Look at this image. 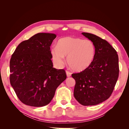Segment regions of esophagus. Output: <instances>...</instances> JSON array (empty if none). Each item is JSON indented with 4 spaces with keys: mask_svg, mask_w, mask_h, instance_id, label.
<instances>
[{
    "mask_svg": "<svg viewBox=\"0 0 129 129\" xmlns=\"http://www.w3.org/2000/svg\"><path fill=\"white\" fill-rule=\"evenodd\" d=\"M66 75H67V77H70V76H71V75H72V73L70 72H69V71H66Z\"/></svg>",
    "mask_w": 129,
    "mask_h": 129,
    "instance_id": "34e87169",
    "label": "esophagus"
}]
</instances>
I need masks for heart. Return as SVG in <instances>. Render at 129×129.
Listing matches in <instances>:
<instances>
[{"label":"heart","mask_w":129,"mask_h":129,"mask_svg":"<svg viewBox=\"0 0 129 129\" xmlns=\"http://www.w3.org/2000/svg\"><path fill=\"white\" fill-rule=\"evenodd\" d=\"M53 63L62 67L67 57L68 64L73 70L82 72L89 68L94 60L96 47L93 42L81 38L67 37L61 38L56 47L51 49Z\"/></svg>","instance_id":"obj_1"}]
</instances>
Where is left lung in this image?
Wrapping results in <instances>:
<instances>
[{
	"label": "left lung",
	"mask_w": 129,
	"mask_h": 129,
	"mask_svg": "<svg viewBox=\"0 0 129 129\" xmlns=\"http://www.w3.org/2000/svg\"><path fill=\"white\" fill-rule=\"evenodd\" d=\"M82 34L93 42L96 54L89 68L72 75L76 82L74 96L84 106L95 105L108 99L114 90L119 75L118 56L106 40L91 33Z\"/></svg>",
	"instance_id": "8db88e82"
}]
</instances>
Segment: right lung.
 I'll list each match as a JSON object with an SVG mask.
<instances>
[{
  "label": "right lung",
  "instance_id": "obj_1",
  "mask_svg": "<svg viewBox=\"0 0 129 129\" xmlns=\"http://www.w3.org/2000/svg\"><path fill=\"white\" fill-rule=\"evenodd\" d=\"M56 34L39 33L21 42L10 62V83L18 99L32 107L49 104L66 78L64 69L53 68L50 47Z\"/></svg>",
  "mask_w": 129,
  "mask_h": 129
}]
</instances>
